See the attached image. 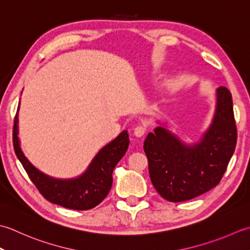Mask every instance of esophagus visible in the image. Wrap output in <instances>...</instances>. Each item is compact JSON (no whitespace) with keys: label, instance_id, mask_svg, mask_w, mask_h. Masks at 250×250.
I'll list each match as a JSON object with an SVG mask.
<instances>
[{"label":"esophagus","instance_id":"obj_1","mask_svg":"<svg viewBox=\"0 0 250 250\" xmlns=\"http://www.w3.org/2000/svg\"><path fill=\"white\" fill-rule=\"evenodd\" d=\"M146 132V128L145 126H142V125H138V126H137L136 128L134 129V134H135L136 137H142V136H145Z\"/></svg>","mask_w":250,"mask_h":250}]
</instances>
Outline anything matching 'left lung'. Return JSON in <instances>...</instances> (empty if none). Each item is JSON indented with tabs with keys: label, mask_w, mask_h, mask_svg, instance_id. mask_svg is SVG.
Returning <instances> with one entry per match:
<instances>
[{
	"label": "left lung",
	"mask_w": 250,
	"mask_h": 250,
	"mask_svg": "<svg viewBox=\"0 0 250 250\" xmlns=\"http://www.w3.org/2000/svg\"><path fill=\"white\" fill-rule=\"evenodd\" d=\"M217 97L215 119L200 144L188 146L162 127L145 140L151 181L167 201L192 200L218 186L225 175L237 129L230 90L219 87Z\"/></svg>",
	"instance_id": "left-lung-1"
}]
</instances>
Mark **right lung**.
Returning a JSON list of instances; mask_svg holds the SVG:
<instances>
[{
  "mask_svg": "<svg viewBox=\"0 0 250 250\" xmlns=\"http://www.w3.org/2000/svg\"><path fill=\"white\" fill-rule=\"evenodd\" d=\"M14 150L33 185L47 201L69 209L88 210L104 200L112 187V172L126 153L129 145L127 131L101 150L91 162L87 171L73 180H57L42 174L30 163L19 146L17 116L13 128Z\"/></svg>",
  "mask_w": 250,
  "mask_h": 250,
  "instance_id": "1",
  "label": "right lung"
}]
</instances>
